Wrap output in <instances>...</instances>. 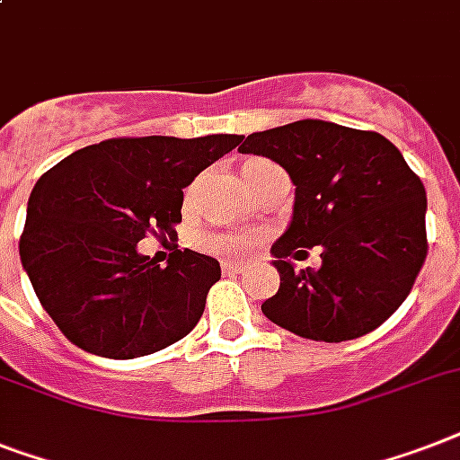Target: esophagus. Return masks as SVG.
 <instances>
[{
	"label": "esophagus",
	"mask_w": 460,
	"mask_h": 460,
	"mask_svg": "<svg viewBox=\"0 0 460 460\" xmlns=\"http://www.w3.org/2000/svg\"><path fill=\"white\" fill-rule=\"evenodd\" d=\"M222 269H224V274H231V276L243 274V264L238 262H222Z\"/></svg>",
	"instance_id": "esophagus-1"
}]
</instances>
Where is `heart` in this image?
<instances>
[{
  "label": "heart",
  "mask_w": 460,
  "mask_h": 460,
  "mask_svg": "<svg viewBox=\"0 0 460 460\" xmlns=\"http://www.w3.org/2000/svg\"><path fill=\"white\" fill-rule=\"evenodd\" d=\"M255 236L250 234H200L198 245L212 255L229 257V260H243L255 250Z\"/></svg>",
  "instance_id": "obj_1"
}]
</instances>
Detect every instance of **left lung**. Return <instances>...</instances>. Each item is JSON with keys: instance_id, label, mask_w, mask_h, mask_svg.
I'll use <instances>...</instances> for the list:
<instances>
[{"instance_id": "8db88e82", "label": "left lung", "mask_w": 460, "mask_h": 460, "mask_svg": "<svg viewBox=\"0 0 460 460\" xmlns=\"http://www.w3.org/2000/svg\"><path fill=\"white\" fill-rule=\"evenodd\" d=\"M241 153L274 160L295 184L293 217L271 245L281 288L262 305L276 326L323 342L371 333L411 293L428 255L423 181L378 132L326 120L241 137ZM319 244L322 267L295 270Z\"/></svg>"}]
</instances>
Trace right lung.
Instances as JSON below:
<instances>
[{"label": "right lung", "instance_id": "right-lung-1", "mask_svg": "<svg viewBox=\"0 0 460 460\" xmlns=\"http://www.w3.org/2000/svg\"><path fill=\"white\" fill-rule=\"evenodd\" d=\"M238 134L108 139L40 177L18 250L61 333L84 352L134 359L193 331L222 269L184 248L167 267L141 255L146 234L174 236L184 189L234 151Z\"/></svg>", "mask_w": 460, "mask_h": 460}]
</instances>
